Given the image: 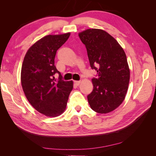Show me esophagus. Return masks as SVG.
Segmentation results:
<instances>
[{"label": "esophagus", "instance_id": "1", "mask_svg": "<svg viewBox=\"0 0 156 156\" xmlns=\"http://www.w3.org/2000/svg\"><path fill=\"white\" fill-rule=\"evenodd\" d=\"M74 84H75V86H79V84H81V81H75Z\"/></svg>", "mask_w": 156, "mask_h": 156}]
</instances>
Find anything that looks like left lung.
Segmentation results:
<instances>
[{"mask_svg":"<svg viewBox=\"0 0 156 156\" xmlns=\"http://www.w3.org/2000/svg\"><path fill=\"white\" fill-rule=\"evenodd\" d=\"M79 36L86 46L91 68L98 72V79H92L93 90L87 96L89 105L96 112H110L122 104L128 89L130 71L125 52L103 30L87 29Z\"/></svg>","mask_w":156,"mask_h":156,"instance_id":"1","label":"left lung"}]
</instances>
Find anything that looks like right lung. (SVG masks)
<instances>
[{
	"instance_id": "obj_1",
	"label": "right lung",
	"mask_w": 156,
	"mask_h": 156,
	"mask_svg": "<svg viewBox=\"0 0 156 156\" xmlns=\"http://www.w3.org/2000/svg\"><path fill=\"white\" fill-rule=\"evenodd\" d=\"M70 36L48 35L28 49L22 64L21 85L25 95L36 111L49 117L58 116L66 110L73 83L65 81L55 66L57 51ZM59 74L58 80L54 75Z\"/></svg>"
}]
</instances>
